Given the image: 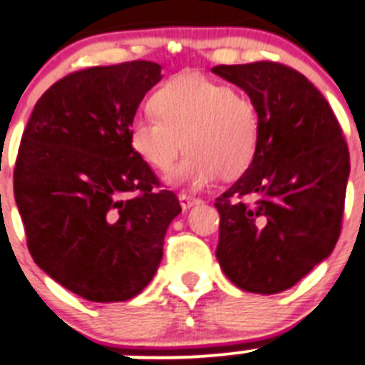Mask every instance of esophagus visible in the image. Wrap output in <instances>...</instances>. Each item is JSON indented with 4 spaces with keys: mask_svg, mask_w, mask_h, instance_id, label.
Masks as SVG:
<instances>
[{
    "mask_svg": "<svg viewBox=\"0 0 365 365\" xmlns=\"http://www.w3.org/2000/svg\"><path fill=\"white\" fill-rule=\"evenodd\" d=\"M179 202H180V207H182V210H190V207L197 206V204H200L202 200L195 199V197L185 195V193H182V195H179Z\"/></svg>",
    "mask_w": 365,
    "mask_h": 365,
    "instance_id": "1",
    "label": "esophagus"
}]
</instances>
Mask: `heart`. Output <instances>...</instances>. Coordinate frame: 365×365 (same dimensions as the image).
<instances>
[{
  "mask_svg": "<svg viewBox=\"0 0 365 365\" xmlns=\"http://www.w3.org/2000/svg\"><path fill=\"white\" fill-rule=\"evenodd\" d=\"M153 116L130 125V147L155 172L166 173L180 152L188 155L170 182L202 190L218 177L237 179L255 161L259 116L255 103L222 82L197 73H180L150 96Z\"/></svg>",
  "mask_w": 365,
  "mask_h": 365,
  "instance_id": "obj_1",
  "label": "heart"
}]
</instances>
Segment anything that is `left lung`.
<instances>
[{
  "mask_svg": "<svg viewBox=\"0 0 365 365\" xmlns=\"http://www.w3.org/2000/svg\"><path fill=\"white\" fill-rule=\"evenodd\" d=\"M211 71L244 89L259 116L255 161L215 202L217 259L245 292H283L339 240L348 145L329 103L296 69L259 61Z\"/></svg>",
  "mask_w": 365,
  "mask_h": 365,
  "instance_id": "8db88e82",
  "label": "left lung"
}]
</instances>
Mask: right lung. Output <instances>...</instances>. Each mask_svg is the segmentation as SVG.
Instances as JSON below:
<instances>
[{
	"mask_svg": "<svg viewBox=\"0 0 365 365\" xmlns=\"http://www.w3.org/2000/svg\"><path fill=\"white\" fill-rule=\"evenodd\" d=\"M161 81L150 61L95 66L55 82L32 110L14 168V197L34 262L95 303L133 299L163 258L175 193L159 190L128 133Z\"/></svg>",
	"mask_w": 365,
	"mask_h": 365,
	"instance_id": "add662e5",
	"label": "right lung"
}]
</instances>
